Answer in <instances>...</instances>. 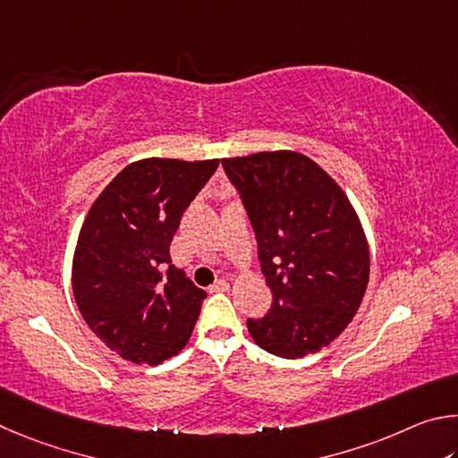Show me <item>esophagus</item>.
Returning <instances> with one entry per match:
<instances>
[{"instance_id":"obj_1","label":"esophagus","mask_w":458,"mask_h":458,"mask_svg":"<svg viewBox=\"0 0 458 458\" xmlns=\"http://www.w3.org/2000/svg\"><path fill=\"white\" fill-rule=\"evenodd\" d=\"M227 290H229L227 279H216V282L211 285V292H227Z\"/></svg>"}]
</instances>
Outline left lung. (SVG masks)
<instances>
[{"mask_svg": "<svg viewBox=\"0 0 458 458\" xmlns=\"http://www.w3.org/2000/svg\"><path fill=\"white\" fill-rule=\"evenodd\" d=\"M250 216L271 308L247 319L258 346L279 358L316 354L362 303L370 253L354 207L314 160L292 150L223 158Z\"/></svg>", "mask_w": 458, "mask_h": 458, "instance_id": "1", "label": "left lung"}]
</instances>
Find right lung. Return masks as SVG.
<instances>
[{
    "label": "right lung",
    "mask_w": 458,
    "mask_h": 458,
    "mask_svg": "<svg viewBox=\"0 0 458 458\" xmlns=\"http://www.w3.org/2000/svg\"><path fill=\"white\" fill-rule=\"evenodd\" d=\"M219 160L144 158L123 168L80 229L72 290L90 330L136 364L184 348L207 293L173 266L171 242Z\"/></svg>",
    "instance_id": "1"
}]
</instances>
